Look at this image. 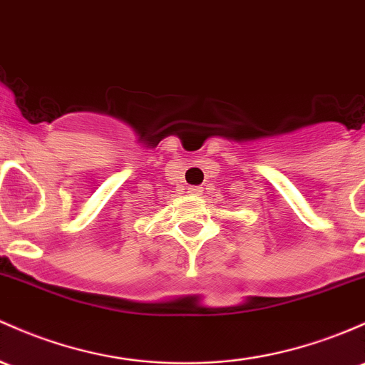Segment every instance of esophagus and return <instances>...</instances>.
<instances>
[{"label": "esophagus", "mask_w": 365, "mask_h": 365, "mask_svg": "<svg viewBox=\"0 0 365 365\" xmlns=\"http://www.w3.org/2000/svg\"><path fill=\"white\" fill-rule=\"evenodd\" d=\"M189 194H192V195H201V194H202L201 187H190Z\"/></svg>", "instance_id": "obj_1"}]
</instances>
